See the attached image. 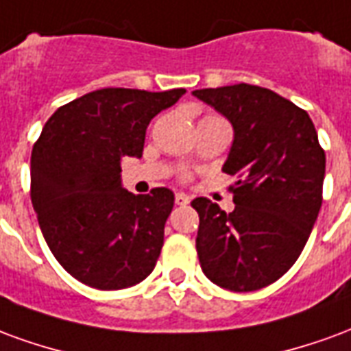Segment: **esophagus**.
<instances>
[{
    "instance_id": "1",
    "label": "esophagus",
    "mask_w": 351,
    "mask_h": 351,
    "mask_svg": "<svg viewBox=\"0 0 351 351\" xmlns=\"http://www.w3.org/2000/svg\"><path fill=\"white\" fill-rule=\"evenodd\" d=\"M189 202H191V196H186L185 193L176 194V204H178V206H186Z\"/></svg>"
}]
</instances>
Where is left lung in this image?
Listing matches in <instances>:
<instances>
[{"label": "left lung", "instance_id": "left-lung-1", "mask_svg": "<svg viewBox=\"0 0 351 351\" xmlns=\"http://www.w3.org/2000/svg\"><path fill=\"white\" fill-rule=\"evenodd\" d=\"M234 127L222 172L234 176V211L207 198L191 206L206 277L254 291L282 277L305 249L322 207L326 153L305 110L271 89L235 84L193 91Z\"/></svg>", "mask_w": 351, "mask_h": 351}]
</instances>
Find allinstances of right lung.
<instances>
[{
    "label": "right lung",
    "instance_id": "right-lung-1",
    "mask_svg": "<svg viewBox=\"0 0 351 351\" xmlns=\"http://www.w3.org/2000/svg\"><path fill=\"white\" fill-rule=\"evenodd\" d=\"M185 89L104 88L52 114L32 151V204L61 267L97 290L142 282L158 260L173 193L132 194L121 158L142 157L145 129Z\"/></svg>",
    "mask_w": 351,
    "mask_h": 351
}]
</instances>
